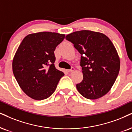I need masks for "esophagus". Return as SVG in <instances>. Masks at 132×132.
<instances>
[{
  "label": "esophagus",
  "mask_w": 132,
  "mask_h": 132,
  "mask_svg": "<svg viewBox=\"0 0 132 132\" xmlns=\"http://www.w3.org/2000/svg\"><path fill=\"white\" fill-rule=\"evenodd\" d=\"M74 70H75L74 68L73 67H71V69L68 70V71H69V72H71V71H74Z\"/></svg>",
  "instance_id": "1"
}]
</instances>
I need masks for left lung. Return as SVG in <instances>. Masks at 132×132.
<instances>
[{"label": "left lung", "instance_id": "obj_1", "mask_svg": "<svg viewBox=\"0 0 132 132\" xmlns=\"http://www.w3.org/2000/svg\"><path fill=\"white\" fill-rule=\"evenodd\" d=\"M65 38L81 54L83 79L76 89L86 98L95 100L106 94L113 86L120 70V59L110 39L105 34L80 30Z\"/></svg>", "mask_w": 132, "mask_h": 132}]
</instances>
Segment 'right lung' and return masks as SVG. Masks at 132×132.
Returning a JSON list of instances; mask_svg holds the SVG:
<instances>
[{
    "instance_id": "add662e5",
    "label": "right lung",
    "mask_w": 132,
    "mask_h": 132,
    "mask_svg": "<svg viewBox=\"0 0 132 132\" xmlns=\"http://www.w3.org/2000/svg\"><path fill=\"white\" fill-rule=\"evenodd\" d=\"M65 36L50 32L29 34L18 48L13 59V72L19 87L30 98H48L64 75L55 67L54 52Z\"/></svg>"
}]
</instances>
